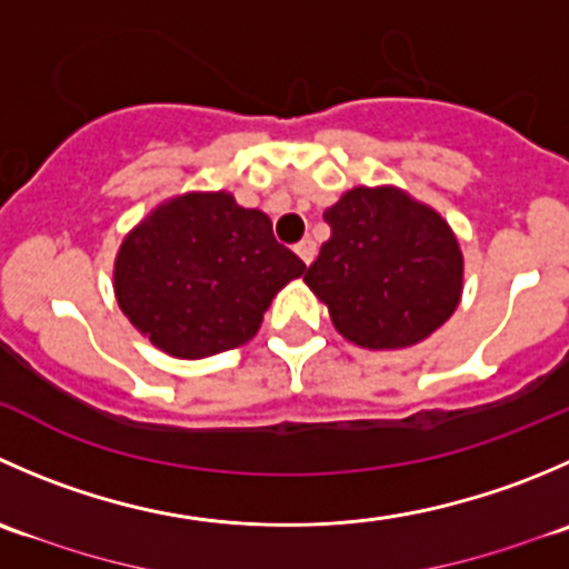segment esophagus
<instances>
[{
    "label": "esophagus",
    "mask_w": 569,
    "mask_h": 569,
    "mask_svg": "<svg viewBox=\"0 0 569 569\" xmlns=\"http://www.w3.org/2000/svg\"><path fill=\"white\" fill-rule=\"evenodd\" d=\"M295 250H297V256L302 258V263H311L313 258H317V241H313V239H302L300 244L295 247Z\"/></svg>",
    "instance_id": "1"
}]
</instances>
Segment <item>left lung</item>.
<instances>
[{
  "label": "left lung",
  "instance_id": "obj_1",
  "mask_svg": "<svg viewBox=\"0 0 569 569\" xmlns=\"http://www.w3.org/2000/svg\"><path fill=\"white\" fill-rule=\"evenodd\" d=\"M325 222L330 239L302 280L347 341L400 350L448 322L465 289V258L433 208L395 186H358Z\"/></svg>",
  "mask_w": 569,
  "mask_h": 569
}]
</instances>
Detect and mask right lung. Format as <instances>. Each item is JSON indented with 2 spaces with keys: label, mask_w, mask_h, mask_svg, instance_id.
Masks as SVG:
<instances>
[{
  "label": "right lung",
  "mask_w": 569,
  "mask_h": 569,
  "mask_svg": "<svg viewBox=\"0 0 569 569\" xmlns=\"http://www.w3.org/2000/svg\"><path fill=\"white\" fill-rule=\"evenodd\" d=\"M302 272L267 213L241 208L228 191H191L124 236L113 291L152 345L174 358H208L247 345L272 297Z\"/></svg>",
  "instance_id": "1"
}]
</instances>
